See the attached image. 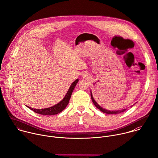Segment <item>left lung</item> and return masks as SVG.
<instances>
[{
  "instance_id": "left-lung-1",
  "label": "left lung",
  "mask_w": 158,
  "mask_h": 158,
  "mask_svg": "<svg viewBox=\"0 0 158 158\" xmlns=\"http://www.w3.org/2000/svg\"><path fill=\"white\" fill-rule=\"evenodd\" d=\"M91 93V98H92V102L94 103V104L95 105V106L98 108L101 111H102L103 113H106V114H118V113H123L124 111H125L126 110V109H123L122 110H119V111H109V110H105L104 108H103L102 107H101L96 102L95 100L93 98V96H92V92H90ZM132 107V106H131Z\"/></svg>"
}]
</instances>
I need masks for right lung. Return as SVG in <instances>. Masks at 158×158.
Instances as JSON below:
<instances>
[{
	"instance_id": "1",
	"label": "right lung",
	"mask_w": 158,
	"mask_h": 158,
	"mask_svg": "<svg viewBox=\"0 0 158 158\" xmlns=\"http://www.w3.org/2000/svg\"><path fill=\"white\" fill-rule=\"evenodd\" d=\"M79 80L76 79L74 82H73V83H72V84L71 85L67 94H66L65 97H64V98L58 104L50 107V108H44V109H34L32 108L29 107L27 106V108H29V109H31V110H32L34 113L40 114H43V115H54V114H56L58 113H61L63 110H64V108L67 106L69 101L70 100V98L71 97L73 91L74 89V87H76L77 83L78 82Z\"/></svg>"
}]
</instances>
